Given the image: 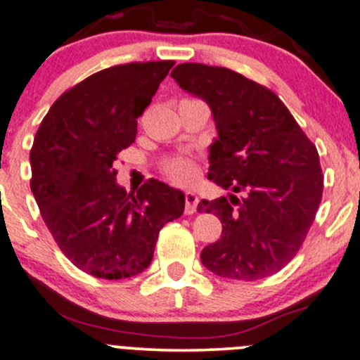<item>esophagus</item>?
<instances>
[{
    "label": "esophagus",
    "instance_id": "esophagus-1",
    "mask_svg": "<svg viewBox=\"0 0 360 360\" xmlns=\"http://www.w3.org/2000/svg\"><path fill=\"white\" fill-rule=\"evenodd\" d=\"M184 199H185V214H192L195 213V207H198V195H195V192H185L184 194Z\"/></svg>",
    "mask_w": 360,
    "mask_h": 360
}]
</instances>
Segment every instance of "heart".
Segmentation results:
<instances>
[{
  "label": "heart",
  "mask_w": 360,
  "mask_h": 360,
  "mask_svg": "<svg viewBox=\"0 0 360 360\" xmlns=\"http://www.w3.org/2000/svg\"><path fill=\"white\" fill-rule=\"evenodd\" d=\"M162 173H165L166 179L173 181V184L187 185L194 180L195 168H194V162H192L191 159L175 158L162 166Z\"/></svg>",
  "instance_id": "b5f03b06"
}]
</instances>
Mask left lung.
<instances>
[{
    "label": "left lung",
    "instance_id": "1",
    "mask_svg": "<svg viewBox=\"0 0 360 360\" xmlns=\"http://www.w3.org/2000/svg\"><path fill=\"white\" fill-rule=\"evenodd\" d=\"M173 79L210 105L218 139L210 147V173L231 194L202 199L199 213L221 221V237L201 251L220 277L257 281L290 263L309 234L322 199L321 162L283 100L263 84L227 68L180 64Z\"/></svg>",
    "mask_w": 360,
    "mask_h": 360
}]
</instances>
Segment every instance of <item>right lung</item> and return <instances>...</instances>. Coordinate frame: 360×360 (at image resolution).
Masks as SVG:
<instances>
[{
  "label": "right lung",
  "instance_id": "add662e5",
  "mask_svg": "<svg viewBox=\"0 0 360 360\" xmlns=\"http://www.w3.org/2000/svg\"><path fill=\"white\" fill-rule=\"evenodd\" d=\"M173 60L131 62L91 74L50 107L31 149V191L48 231L77 269L126 279L149 266L159 231L181 217L184 194L158 180L116 184L117 155Z\"/></svg>",
  "mask_w": 360,
  "mask_h": 360
}]
</instances>
